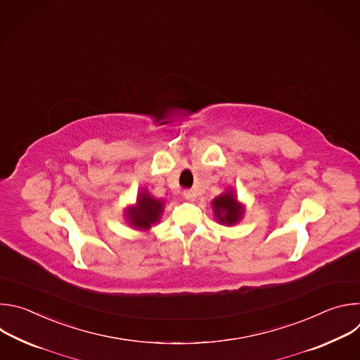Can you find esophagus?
Listing matches in <instances>:
<instances>
[{"instance_id": "1", "label": "esophagus", "mask_w": 360, "mask_h": 360, "mask_svg": "<svg viewBox=\"0 0 360 360\" xmlns=\"http://www.w3.org/2000/svg\"><path fill=\"white\" fill-rule=\"evenodd\" d=\"M184 198H185L186 200L192 202V200L196 199V193H195L193 191H184Z\"/></svg>"}]
</instances>
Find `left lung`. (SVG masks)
Returning <instances> with one entry per match:
<instances>
[{
  "mask_svg": "<svg viewBox=\"0 0 360 360\" xmlns=\"http://www.w3.org/2000/svg\"><path fill=\"white\" fill-rule=\"evenodd\" d=\"M214 217L218 224L225 226H233L240 222L245 214V205L238 200V195L232 186L218 195L212 202Z\"/></svg>",
  "mask_w": 360,
  "mask_h": 360,
  "instance_id": "obj_1",
  "label": "left lung"
}]
</instances>
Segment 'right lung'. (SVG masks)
Segmentation results:
<instances>
[{
    "label": "right lung",
    "instance_id": "1",
    "mask_svg": "<svg viewBox=\"0 0 360 360\" xmlns=\"http://www.w3.org/2000/svg\"><path fill=\"white\" fill-rule=\"evenodd\" d=\"M165 200L152 196L145 188L138 192L136 202L125 208L124 217L128 224L135 231L146 232L157 225L164 214Z\"/></svg>",
    "mask_w": 360,
    "mask_h": 360
}]
</instances>
